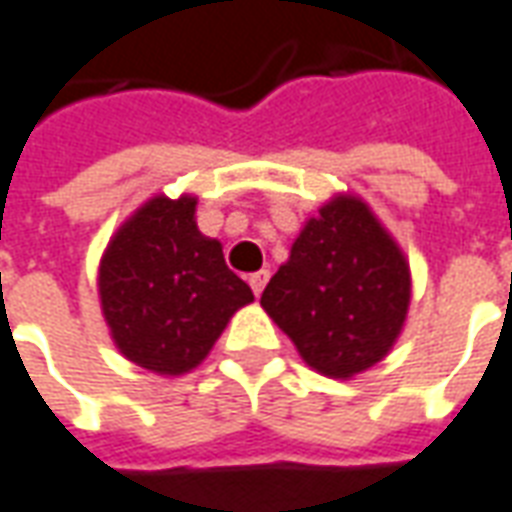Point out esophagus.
Masks as SVG:
<instances>
[{
	"label": "esophagus",
	"mask_w": 512,
	"mask_h": 512,
	"mask_svg": "<svg viewBox=\"0 0 512 512\" xmlns=\"http://www.w3.org/2000/svg\"><path fill=\"white\" fill-rule=\"evenodd\" d=\"M268 282V271L266 268H260V271H255V274H249V285H252V291H255V296H260L263 293V288H266Z\"/></svg>",
	"instance_id": "34e87169"
}]
</instances>
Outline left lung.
<instances>
[{
  "mask_svg": "<svg viewBox=\"0 0 512 512\" xmlns=\"http://www.w3.org/2000/svg\"><path fill=\"white\" fill-rule=\"evenodd\" d=\"M260 305L307 366L349 380L393 349L410 305V266L371 207L338 194L293 241Z\"/></svg>",
  "mask_w": 512,
  "mask_h": 512,
  "instance_id": "1",
  "label": "left lung"
}]
</instances>
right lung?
I'll list each match as a JSON object with an SVG mask.
<instances>
[{
  "mask_svg": "<svg viewBox=\"0 0 512 512\" xmlns=\"http://www.w3.org/2000/svg\"><path fill=\"white\" fill-rule=\"evenodd\" d=\"M196 196H152L99 263V299L119 352L155 374H185L255 296L196 227Z\"/></svg>",
  "mask_w": 512,
  "mask_h": 512,
  "instance_id": "right-lung-1",
  "label": "right lung"
}]
</instances>
